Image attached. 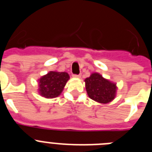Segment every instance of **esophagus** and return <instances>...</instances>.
I'll return each instance as SVG.
<instances>
[{
	"label": "esophagus",
	"mask_w": 152,
	"mask_h": 152,
	"mask_svg": "<svg viewBox=\"0 0 152 152\" xmlns=\"http://www.w3.org/2000/svg\"><path fill=\"white\" fill-rule=\"evenodd\" d=\"M81 76V75H73V77H80Z\"/></svg>",
	"instance_id": "1"
}]
</instances>
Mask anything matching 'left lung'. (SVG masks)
<instances>
[{
    "instance_id": "obj_1",
    "label": "left lung",
    "mask_w": 152,
    "mask_h": 152,
    "mask_svg": "<svg viewBox=\"0 0 152 152\" xmlns=\"http://www.w3.org/2000/svg\"><path fill=\"white\" fill-rule=\"evenodd\" d=\"M85 84L88 96L95 101L107 103L115 97L116 84L103 78L99 74L94 73L86 78Z\"/></svg>"
}]
</instances>
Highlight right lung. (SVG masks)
Wrapping results in <instances>:
<instances>
[{
    "mask_svg": "<svg viewBox=\"0 0 152 152\" xmlns=\"http://www.w3.org/2000/svg\"><path fill=\"white\" fill-rule=\"evenodd\" d=\"M69 79L66 72H50L39 80V93L46 98H54L60 94Z\"/></svg>",
    "mask_w": 152,
    "mask_h": 152,
    "instance_id": "right-lung-1",
    "label": "right lung"
}]
</instances>
